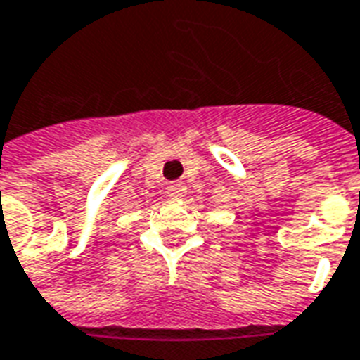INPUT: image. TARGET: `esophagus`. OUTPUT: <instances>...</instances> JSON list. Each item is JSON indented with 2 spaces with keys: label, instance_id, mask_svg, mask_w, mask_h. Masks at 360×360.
I'll return each mask as SVG.
<instances>
[{
  "label": "esophagus",
  "instance_id": "34e87169",
  "mask_svg": "<svg viewBox=\"0 0 360 360\" xmlns=\"http://www.w3.org/2000/svg\"><path fill=\"white\" fill-rule=\"evenodd\" d=\"M186 192L185 183H181V181H175L172 185L168 186V196L169 198H183Z\"/></svg>",
  "mask_w": 360,
  "mask_h": 360
}]
</instances>
